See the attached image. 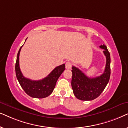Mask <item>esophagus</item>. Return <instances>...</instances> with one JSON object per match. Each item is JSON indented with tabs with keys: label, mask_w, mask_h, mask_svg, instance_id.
<instances>
[{
	"label": "esophagus",
	"mask_w": 128,
	"mask_h": 128,
	"mask_svg": "<svg viewBox=\"0 0 128 128\" xmlns=\"http://www.w3.org/2000/svg\"><path fill=\"white\" fill-rule=\"evenodd\" d=\"M71 67H72V64L70 61H67L66 63V68L67 69H71Z\"/></svg>",
	"instance_id": "34e87169"
}]
</instances>
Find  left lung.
<instances>
[{
	"label": "left lung",
	"mask_w": 128,
	"mask_h": 128,
	"mask_svg": "<svg viewBox=\"0 0 128 128\" xmlns=\"http://www.w3.org/2000/svg\"><path fill=\"white\" fill-rule=\"evenodd\" d=\"M100 48L104 50L106 56V66L104 72L100 76L89 78L74 66L72 67V76L71 86L75 96L82 101H91L101 95L108 84L110 75V57L106 46L101 45Z\"/></svg>",
	"instance_id": "left-lung-1"
}]
</instances>
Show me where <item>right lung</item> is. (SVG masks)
Wrapping results in <instances>:
<instances>
[{
    "label": "right lung",
    "instance_id": "1",
    "mask_svg": "<svg viewBox=\"0 0 128 128\" xmlns=\"http://www.w3.org/2000/svg\"><path fill=\"white\" fill-rule=\"evenodd\" d=\"M22 46L18 50L15 66L17 79L22 88L29 96L36 98L47 97L52 92L57 80L63 71L65 70V64L56 67L43 79L37 81L28 79L23 76L19 67V54Z\"/></svg>",
    "mask_w": 128,
    "mask_h": 128
}]
</instances>
